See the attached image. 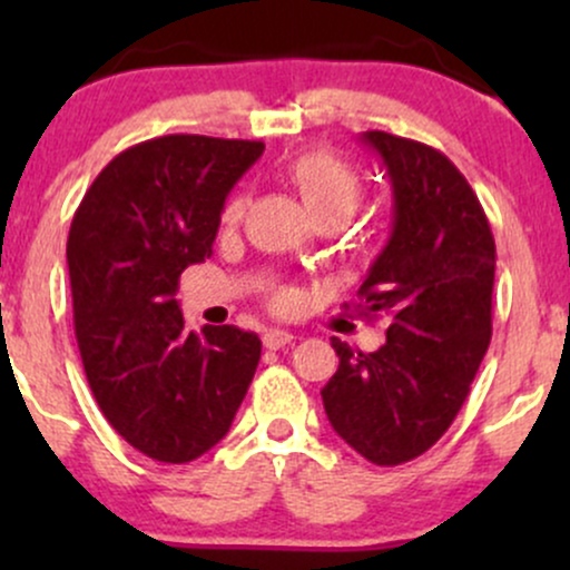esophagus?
I'll list each match as a JSON object with an SVG mask.
<instances>
[{
    "label": "esophagus",
    "mask_w": 570,
    "mask_h": 570,
    "mask_svg": "<svg viewBox=\"0 0 570 570\" xmlns=\"http://www.w3.org/2000/svg\"><path fill=\"white\" fill-rule=\"evenodd\" d=\"M292 340H294L292 332H284V330H267L265 335H263V343H265V348H271V351L286 348V345H289Z\"/></svg>",
    "instance_id": "obj_1"
}]
</instances>
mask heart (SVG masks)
<instances>
[{"label":"heart","instance_id":"b5f03b06","mask_svg":"<svg viewBox=\"0 0 570 570\" xmlns=\"http://www.w3.org/2000/svg\"><path fill=\"white\" fill-rule=\"evenodd\" d=\"M284 176L294 187V193L299 195L307 214L316 222L335 219L343 225L364 198V185L358 174L343 158L330 153V149H305V153L294 155L286 163ZM244 212L246 198L244 195H233L227 200L225 212H222V225L235 227L244 217ZM289 299L292 297L286 292L276 294L278 307L289 305Z\"/></svg>","mask_w":570,"mask_h":570}]
</instances>
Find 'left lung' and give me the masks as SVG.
<instances>
[{
  "label": "left lung",
  "instance_id": "left-lung-1",
  "mask_svg": "<svg viewBox=\"0 0 570 570\" xmlns=\"http://www.w3.org/2000/svg\"><path fill=\"white\" fill-rule=\"evenodd\" d=\"M394 193L391 238L358 286L389 318L375 353L332 337L340 367L322 389L332 429L377 466L423 455L466 402L493 324L495 240L474 189L440 149L367 130Z\"/></svg>",
  "mask_w": 570,
  "mask_h": 570
}]
</instances>
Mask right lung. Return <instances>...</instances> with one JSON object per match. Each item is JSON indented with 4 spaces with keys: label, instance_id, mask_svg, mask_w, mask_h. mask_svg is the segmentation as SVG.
<instances>
[{
    "label": "right lung",
    "instance_id": "add662e5",
    "mask_svg": "<svg viewBox=\"0 0 570 570\" xmlns=\"http://www.w3.org/2000/svg\"><path fill=\"white\" fill-rule=\"evenodd\" d=\"M263 141L174 134L126 149L71 219L67 263L82 367L104 417L139 453L187 463L233 426L263 340L187 332L181 271L212 257L222 208Z\"/></svg>",
    "mask_w": 570,
    "mask_h": 570
}]
</instances>
